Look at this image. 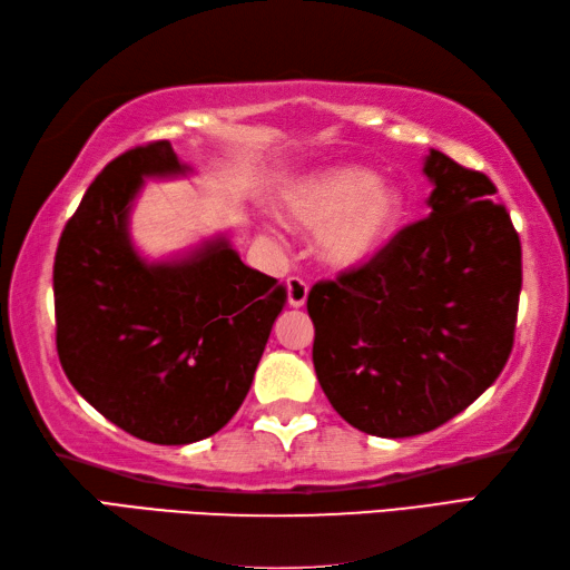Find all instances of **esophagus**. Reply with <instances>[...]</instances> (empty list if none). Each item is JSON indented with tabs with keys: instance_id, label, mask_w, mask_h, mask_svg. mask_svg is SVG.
Segmentation results:
<instances>
[{
	"instance_id": "1",
	"label": "esophagus",
	"mask_w": 570,
	"mask_h": 570,
	"mask_svg": "<svg viewBox=\"0 0 570 570\" xmlns=\"http://www.w3.org/2000/svg\"><path fill=\"white\" fill-rule=\"evenodd\" d=\"M286 292H288V304H292L294 308H301L308 298V284L304 282V278L292 276L286 282Z\"/></svg>"
}]
</instances>
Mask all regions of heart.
I'll list each match as a JSON object with an SVG mask.
<instances>
[{
    "instance_id": "b5f03b06",
    "label": "heart",
    "mask_w": 570,
    "mask_h": 570,
    "mask_svg": "<svg viewBox=\"0 0 570 570\" xmlns=\"http://www.w3.org/2000/svg\"><path fill=\"white\" fill-rule=\"evenodd\" d=\"M276 210L294 227L318 233L323 262L350 272L377 259L406 215V193L357 164L318 168L278 190Z\"/></svg>"
}]
</instances>
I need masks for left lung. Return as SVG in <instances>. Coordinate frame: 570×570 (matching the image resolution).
I'll return each mask as SVG.
<instances>
[{
    "mask_svg": "<svg viewBox=\"0 0 570 570\" xmlns=\"http://www.w3.org/2000/svg\"><path fill=\"white\" fill-rule=\"evenodd\" d=\"M429 217L377 259L308 294L313 367L350 426L380 439L439 429L512 353L522 245L492 180L431 149Z\"/></svg>",
    "mask_w": 570,
    "mask_h": 570,
    "instance_id": "8db88e82",
    "label": "left lung"
}]
</instances>
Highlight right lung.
I'll use <instances>...</instances> for the list:
<instances>
[{
  "label": "right lung",
  "mask_w": 570,
  "mask_h": 570,
  "mask_svg": "<svg viewBox=\"0 0 570 570\" xmlns=\"http://www.w3.org/2000/svg\"><path fill=\"white\" fill-rule=\"evenodd\" d=\"M171 141L102 168L53 264L56 345L70 384L115 426L159 445L208 439L254 380L286 286L239 259L227 233L144 257L131 210L147 180L186 178Z\"/></svg>",
  "instance_id": "right-lung-1"
}]
</instances>
